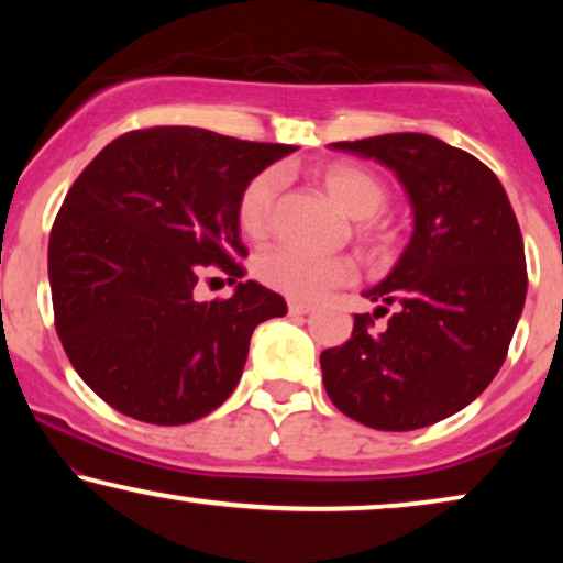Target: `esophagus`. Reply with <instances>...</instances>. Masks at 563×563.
Here are the masks:
<instances>
[{
  "label": "esophagus",
  "mask_w": 563,
  "mask_h": 563,
  "mask_svg": "<svg viewBox=\"0 0 563 563\" xmlns=\"http://www.w3.org/2000/svg\"><path fill=\"white\" fill-rule=\"evenodd\" d=\"M312 310H314V307L307 305V302H297V299H291V302H289V314H295V318H297V314H310Z\"/></svg>",
  "instance_id": "esophagus-1"
}]
</instances>
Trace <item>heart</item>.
Returning a JSON list of instances; mask_svg holds the SVG:
<instances>
[{
	"label": "heart",
	"mask_w": 563,
	"mask_h": 563,
	"mask_svg": "<svg viewBox=\"0 0 563 563\" xmlns=\"http://www.w3.org/2000/svg\"><path fill=\"white\" fill-rule=\"evenodd\" d=\"M320 181L328 195L343 207L364 235L376 233L374 214L387 205V189L368 174L366 168L353 164H330L320 168ZM282 189V174L276 168H266L245 184L235 205L238 225L253 241L264 238L272 230L274 205ZM258 279L299 302L325 297L330 289L343 287L356 279V264L345 256H320V253L299 251L291 245L266 251L256 264Z\"/></svg>",
	"instance_id": "1"
}]
</instances>
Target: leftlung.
<instances>
[{
	"instance_id": "left-lung-1",
	"label": "left lung",
	"mask_w": 563,
	"mask_h": 563,
	"mask_svg": "<svg viewBox=\"0 0 563 563\" xmlns=\"http://www.w3.org/2000/svg\"><path fill=\"white\" fill-rule=\"evenodd\" d=\"M330 148L397 174L415 228L387 279L366 289L341 349L320 353L333 405L361 426L415 430L474 402L505 364L528 291L510 199L472 153L433 135L389 133ZM393 310L388 325L373 318Z\"/></svg>"
}]
</instances>
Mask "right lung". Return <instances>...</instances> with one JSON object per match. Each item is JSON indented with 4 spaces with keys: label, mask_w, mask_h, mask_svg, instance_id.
Here are the masks:
<instances>
[{
    "label": "right lung",
    "mask_w": 563,
    "mask_h": 563,
    "mask_svg": "<svg viewBox=\"0 0 563 563\" xmlns=\"http://www.w3.org/2000/svg\"><path fill=\"white\" fill-rule=\"evenodd\" d=\"M295 145L202 128L114 137L84 168L48 241L56 333L76 374L114 410L184 426L233 395L256 325L287 314L276 291L243 279L235 205L245 184ZM205 265L236 284L199 303Z\"/></svg>",
    "instance_id": "1"
}]
</instances>
